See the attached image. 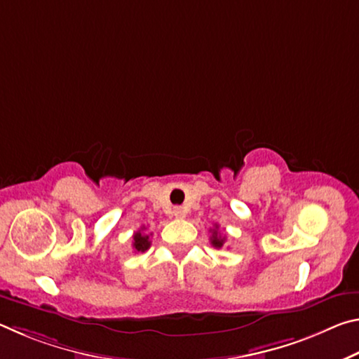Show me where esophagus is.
Returning <instances> with one entry per match:
<instances>
[{"instance_id":"1","label":"esophagus","mask_w":359,"mask_h":359,"mask_svg":"<svg viewBox=\"0 0 359 359\" xmlns=\"http://www.w3.org/2000/svg\"><path fill=\"white\" fill-rule=\"evenodd\" d=\"M172 215H174L175 218H185L187 210H185L184 208H180V205H177V208L172 209Z\"/></svg>"}]
</instances>
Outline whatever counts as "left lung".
I'll list each match as a JSON object with an SVG mask.
<instances>
[{
	"label": "left lung",
	"mask_w": 359,
	"mask_h": 359,
	"mask_svg": "<svg viewBox=\"0 0 359 359\" xmlns=\"http://www.w3.org/2000/svg\"><path fill=\"white\" fill-rule=\"evenodd\" d=\"M210 231H212L210 244L217 247V248H222L223 244H224V241H226V238H224V236H220V233H218V224H215V228L210 229Z\"/></svg>",
	"instance_id": "1"
}]
</instances>
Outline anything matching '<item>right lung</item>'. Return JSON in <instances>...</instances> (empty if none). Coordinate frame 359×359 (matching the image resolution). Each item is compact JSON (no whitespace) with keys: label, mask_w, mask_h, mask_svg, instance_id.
Masks as SVG:
<instances>
[{"label":"right lung","mask_w":359,"mask_h":359,"mask_svg":"<svg viewBox=\"0 0 359 359\" xmlns=\"http://www.w3.org/2000/svg\"><path fill=\"white\" fill-rule=\"evenodd\" d=\"M142 229L136 231L135 236H133V248H135L136 252H145L150 248V236L144 234Z\"/></svg>","instance_id":"obj_1"}]
</instances>
